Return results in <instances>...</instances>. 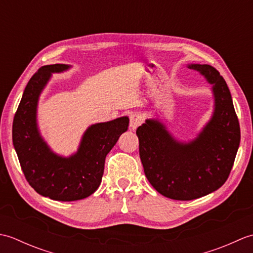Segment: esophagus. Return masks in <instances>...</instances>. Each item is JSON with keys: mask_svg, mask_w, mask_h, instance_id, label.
Listing matches in <instances>:
<instances>
[{"mask_svg": "<svg viewBox=\"0 0 253 253\" xmlns=\"http://www.w3.org/2000/svg\"><path fill=\"white\" fill-rule=\"evenodd\" d=\"M142 122H143V120H142V117L140 115H139V114H131L129 116V127H130V129L135 130L138 126L141 125Z\"/></svg>", "mask_w": 253, "mask_h": 253, "instance_id": "34e87169", "label": "esophagus"}]
</instances>
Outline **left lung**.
I'll return each mask as SVG.
<instances>
[{
    "label": "left lung",
    "mask_w": 253,
    "mask_h": 253,
    "mask_svg": "<svg viewBox=\"0 0 253 253\" xmlns=\"http://www.w3.org/2000/svg\"><path fill=\"white\" fill-rule=\"evenodd\" d=\"M212 85L213 112L197 136L179 140L158 117L137 128L144 174L161 195L193 200L217 190L228 178L240 143V128L224 78L207 64H187Z\"/></svg>",
    "instance_id": "1"
}]
</instances>
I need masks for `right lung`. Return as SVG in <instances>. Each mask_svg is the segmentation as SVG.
<instances>
[{
    "instance_id": "add662e5",
    "label": "right lung",
    "mask_w": 253,
    "mask_h": 253,
    "mask_svg": "<svg viewBox=\"0 0 253 253\" xmlns=\"http://www.w3.org/2000/svg\"><path fill=\"white\" fill-rule=\"evenodd\" d=\"M71 68L67 64H53L38 69L26 85L13 122V144L27 181L39 195L57 201L82 200L98 189L106 154L129 124L128 116L92 124L76 152L63 157L53 151L40 132L38 105L52 74Z\"/></svg>"
}]
</instances>
